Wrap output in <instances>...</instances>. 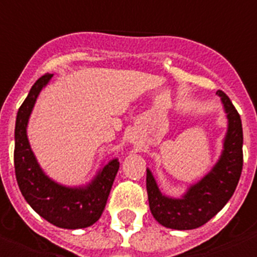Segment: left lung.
<instances>
[{"label":"left lung","mask_w":257,"mask_h":257,"mask_svg":"<svg viewBox=\"0 0 257 257\" xmlns=\"http://www.w3.org/2000/svg\"><path fill=\"white\" fill-rule=\"evenodd\" d=\"M223 102L229 128L223 153L214 169L201 181L189 188L182 199L163 196L147 170V193L150 210L161 225L176 230L200 227L215 216L233 196L242 172V123L238 111L223 91H216Z\"/></svg>","instance_id":"left-lung-1"}]
</instances>
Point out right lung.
I'll return each mask as SVG.
<instances>
[{
  "mask_svg": "<svg viewBox=\"0 0 257 257\" xmlns=\"http://www.w3.org/2000/svg\"><path fill=\"white\" fill-rule=\"evenodd\" d=\"M51 76L46 73L38 79L17 111L13 155L16 180L28 204L47 222L62 229L88 227L103 212L119 162L113 159L107 163L85 188L62 187L42 172L28 143L27 122L38 95Z\"/></svg>",
  "mask_w": 257,
  "mask_h": 257,
  "instance_id": "1",
  "label": "right lung"
}]
</instances>
